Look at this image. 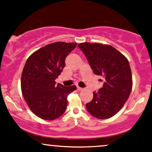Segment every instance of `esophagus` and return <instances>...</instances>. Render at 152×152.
I'll return each mask as SVG.
<instances>
[{
    "label": "esophagus",
    "mask_w": 152,
    "mask_h": 152,
    "mask_svg": "<svg viewBox=\"0 0 152 152\" xmlns=\"http://www.w3.org/2000/svg\"><path fill=\"white\" fill-rule=\"evenodd\" d=\"M77 90L78 91H82V90H83V88H82L80 87H77Z\"/></svg>",
    "instance_id": "34e87169"
}]
</instances>
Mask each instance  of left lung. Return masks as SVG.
I'll return each mask as SVG.
<instances>
[{
    "label": "left lung",
    "instance_id": "obj_1",
    "mask_svg": "<svg viewBox=\"0 0 152 152\" xmlns=\"http://www.w3.org/2000/svg\"><path fill=\"white\" fill-rule=\"evenodd\" d=\"M86 55L94 74L104 78L103 87L94 92L86 109L92 116L107 119L116 114L126 102L132 88L128 59L111 45L85 42L78 45Z\"/></svg>",
    "mask_w": 152,
    "mask_h": 152
}]
</instances>
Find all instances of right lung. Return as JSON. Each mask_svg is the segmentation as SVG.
<instances>
[{
	"label": "right lung",
	"instance_id": "obj_1",
	"mask_svg": "<svg viewBox=\"0 0 152 152\" xmlns=\"http://www.w3.org/2000/svg\"><path fill=\"white\" fill-rule=\"evenodd\" d=\"M76 43L56 42L32 53L25 64L21 77V89L28 108L36 116L53 121L64 114L67 97L76 86L56 84L55 79L65 66L66 57Z\"/></svg>",
	"mask_w": 152,
	"mask_h": 152
}]
</instances>
